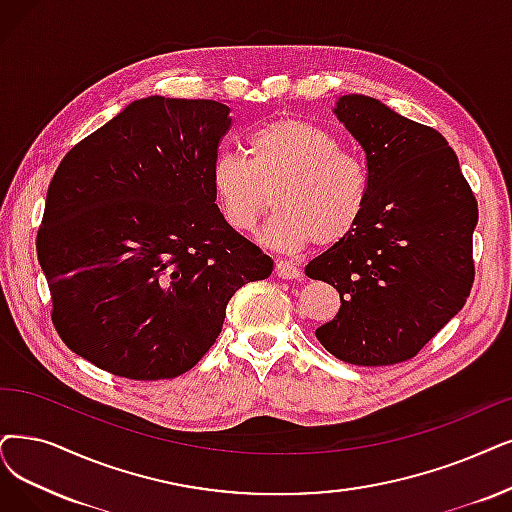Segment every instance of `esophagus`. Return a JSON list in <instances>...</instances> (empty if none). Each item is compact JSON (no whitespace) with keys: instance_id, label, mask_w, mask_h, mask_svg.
Listing matches in <instances>:
<instances>
[{"instance_id":"obj_1","label":"esophagus","mask_w":512,"mask_h":512,"mask_svg":"<svg viewBox=\"0 0 512 512\" xmlns=\"http://www.w3.org/2000/svg\"><path fill=\"white\" fill-rule=\"evenodd\" d=\"M275 275L279 279H298L300 277V271L294 267L292 262L288 260H277L275 262Z\"/></svg>"}]
</instances>
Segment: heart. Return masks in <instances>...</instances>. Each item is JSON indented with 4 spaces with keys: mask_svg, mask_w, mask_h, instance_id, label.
<instances>
[{
    "mask_svg": "<svg viewBox=\"0 0 512 512\" xmlns=\"http://www.w3.org/2000/svg\"><path fill=\"white\" fill-rule=\"evenodd\" d=\"M248 159L220 151L210 185L222 220L239 235H252L271 206L277 214L262 243L298 252L330 248L349 237L370 201V172L340 140L302 119H275L250 132Z\"/></svg>",
    "mask_w": 512,
    "mask_h": 512,
    "instance_id": "heart-1",
    "label": "heart"
}]
</instances>
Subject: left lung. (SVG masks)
<instances>
[{"label": "left lung", "mask_w": 512, "mask_h": 512, "mask_svg": "<svg viewBox=\"0 0 512 512\" xmlns=\"http://www.w3.org/2000/svg\"><path fill=\"white\" fill-rule=\"evenodd\" d=\"M334 113L365 153L370 201L349 237L306 264L340 294L338 315L315 336L346 363H401L473 288L477 199L437 130L363 94L340 96Z\"/></svg>", "instance_id": "left-lung-1"}]
</instances>
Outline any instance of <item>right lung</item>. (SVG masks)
I'll list each match as a JSON object with an SVG mask.
<instances>
[{
    "instance_id": "right-lung-1",
    "label": "right lung",
    "mask_w": 512,
    "mask_h": 512,
    "mask_svg": "<svg viewBox=\"0 0 512 512\" xmlns=\"http://www.w3.org/2000/svg\"><path fill=\"white\" fill-rule=\"evenodd\" d=\"M229 113L218 100L140 98L60 161L37 258L58 336L100 370L130 380L189 372L233 294L273 273L212 193Z\"/></svg>"
}]
</instances>
